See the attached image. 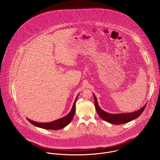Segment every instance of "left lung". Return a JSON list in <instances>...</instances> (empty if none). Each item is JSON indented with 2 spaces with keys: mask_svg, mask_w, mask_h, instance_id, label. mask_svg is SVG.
<instances>
[{
  "mask_svg": "<svg viewBox=\"0 0 160 160\" xmlns=\"http://www.w3.org/2000/svg\"><path fill=\"white\" fill-rule=\"evenodd\" d=\"M93 95H94L95 106L96 111L98 115L104 121L110 122L113 124H117V125L122 124L123 123L129 122L132 120L138 118L143 112L146 106V104L143 107L141 108L140 109H138V111L133 112L117 113V114L109 113L104 111L100 108V106L98 104L97 100L95 95L94 94Z\"/></svg>",
  "mask_w": 160,
  "mask_h": 160,
  "instance_id": "obj_1",
  "label": "left lung"
}]
</instances>
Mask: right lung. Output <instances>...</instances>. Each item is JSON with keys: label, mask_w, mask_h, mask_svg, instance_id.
<instances>
[{"label": "right lung", "mask_w": 160, "mask_h": 160, "mask_svg": "<svg viewBox=\"0 0 160 160\" xmlns=\"http://www.w3.org/2000/svg\"><path fill=\"white\" fill-rule=\"evenodd\" d=\"M79 94L77 95L75 102L72 106V108L71 109V111L65 117H63V118H59L55 121L48 122H34L29 118H27L29 122L32 124L34 125L35 126H37L38 128H40L45 129H51V130H59L65 127H66L68 124H69L72 121L75 112V103L77 99L78 98Z\"/></svg>", "instance_id": "add662e5"}]
</instances>
